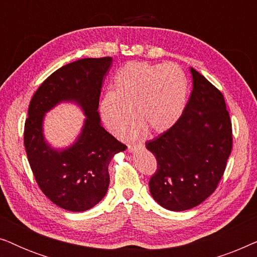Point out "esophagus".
I'll list each match as a JSON object with an SVG mask.
<instances>
[{"label":"esophagus","mask_w":257,"mask_h":257,"mask_svg":"<svg viewBox=\"0 0 257 257\" xmlns=\"http://www.w3.org/2000/svg\"><path fill=\"white\" fill-rule=\"evenodd\" d=\"M144 149V144H131V145L127 146V151L130 153L131 152H135L136 150H142Z\"/></svg>","instance_id":"34e87169"}]
</instances>
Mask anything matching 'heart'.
Returning <instances> with one entry per match:
<instances>
[{
	"mask_svg": "<svg viewBox=\"0 0 257 257\" xmlns=\"http://www.w3.org/2000/svg\"><path fill=\"white\" fill-rule=\"evenodd\" d=\"M113 87L100 99L101 119L112 133L120 135L135 113L138 121L126 133L130 138H138L146 128L152 133L170 130L187 101V78L173 63H126L115 73Z\"/></svg>",
	"mask_w": 257,
	"mask_h": 257,
	"instance_id": "obj_1",
	"label": "heart"
}]
</instances>
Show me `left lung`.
Here are the masks:
<instances>
[{"instance_id":"1","label":"left lung","mask_w":257,"mask_h":257,"mask_svg":"<svg viewBox=\"0 0 257 257\" xmlns=\"http://www.w3.org/2000/svg\"><path fill=\"white\" fill-rule=\"evenodd\" d=\"M193 91L179 120L146 143L157 158L150 192L173 212L198 206L215 191L226 170L233 136L222 93L191 68Z\"/></svg>"}]
</instances>
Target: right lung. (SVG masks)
Returning <instances> with one entry per match:
<instances>
[{
	"instance_id": "right-lung-1",
	"label": "right lung",
	"mask_w": 257,
	"mask_h": 257,
	"mask_svg": "<svg viewBox=\"0 0 257 257\" xmlns=\"http://www.w3.org/2000/svg\"><path fill=\"white\" fill-rule=\"evenodd\" d=\"M111 57L83 58L48 77L31 98L24 125L28 160L42 192L70 212L92 208L106 194L112 158L126 150L100 122L101 83ZM61 102L78 104L87 118L73 144L55 149L45 140V113Z\"/></svg>"
}]
</instances>
